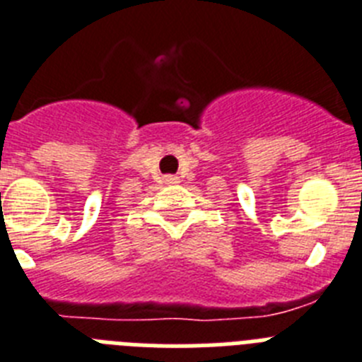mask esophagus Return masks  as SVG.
<instances>
[{
	"mask_svg": "<svg viewBox=\"0 0 362 362\" xmlns=\"http://www.w3.org/2000/svg\"><path fill=\"white\" fill-rule=\"evenodd\" d=\"M163 182H165V184H178V177H175V175H168V177L163 178Z\"/></svg>",
	"mask_w": 362,
	"mask_h": 362,
	"instance_id": "34e87169",
	"label": "esophagus"
}]
</instances>
